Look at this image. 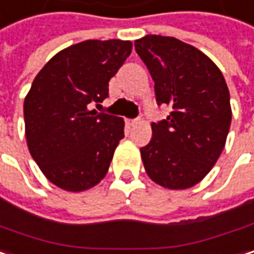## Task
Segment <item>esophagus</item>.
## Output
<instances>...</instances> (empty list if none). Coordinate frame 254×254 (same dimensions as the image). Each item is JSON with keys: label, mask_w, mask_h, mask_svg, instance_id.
<instances>
[{"label": "esophagus", "mask_w": 254, "mask_h": 254, "mask_svg": "<svg viewBox=\"0 0 254 254\" xmlns=\"http://www.w3.org/2000/svg\"><path fill=\"white\" fill-rule=\"evenodd\" d=\"M137 121H139L137 118H131V120H127V124L128 126H134V124H137Z\"/></svg>", "instance_id": "obj_1"}]
</instances>
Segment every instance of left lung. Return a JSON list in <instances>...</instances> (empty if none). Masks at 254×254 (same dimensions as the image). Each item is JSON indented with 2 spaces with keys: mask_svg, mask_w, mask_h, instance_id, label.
<instances>
[{
  "mask_svg": "<svg viewBox=\"0 0 254 254\" xmlns=\"http://www.w3.org/2000/svg\"><path fill=\"white\" fill-rule=\"evenodd\" d=\"M134 48L155 81L156 104L171 108L152 123V139L140 149L144 170L165 189L193 187L218 161L230 131L225 79L203 52L171 36L147 35Z\"/></svg>",
  "mask_w": 254,
  "mask_h": 254,
  "instance_id": "1",
  "label": "left lung"
}]
</instances>
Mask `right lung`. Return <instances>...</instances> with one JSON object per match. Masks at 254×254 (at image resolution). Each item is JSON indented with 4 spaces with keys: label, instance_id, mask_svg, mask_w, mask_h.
I'll list each match as a JSON object with an SVG mask.
<instances>
[{
    "label": "right lung",
    "instance_id": "obj_1",
    "mask_svg": "<svg viewBox=\"0 0 254 254\" xmlns=\"http://www.w3.org/2000/svg\"><path fill=\"white\" fill-rule=\"evenodd\" d=\"M130 41H84L54 55L24 99L26 140L51 183L67 191L96 186L124 137V121L90 111L108 98V83L131 54Z\"/></svg>",
    "mask_w": 254,
    "mask_h": 254
}]
</instances>
